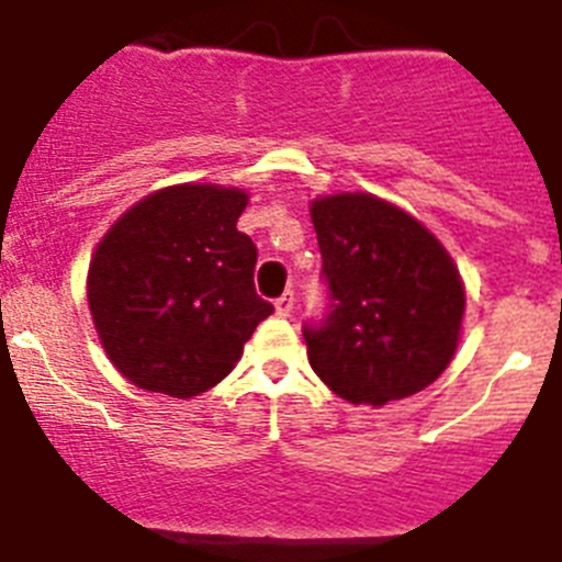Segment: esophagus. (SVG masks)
<instances>
[{
	"label": "esophagus",
	"instance_id": "obj_1",
	"mask_svg": "<svg viewBox=\"0 0 562 562\" xmlns=\"http://www.w3.org/2000/svg\"><path fill=\"white\" fill-rule=\"evenodd\" d=\"M293 304H295V295L284 293L281 299H276V313L278 316H290V313H293Z\"/></svg>",
	"mask_w": 562,
	"mask_h": 562
}]
</instances>
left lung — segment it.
<instances>
[{
  "label": "left lung",
  "mask_w": 562,
  "mask_h": 562,
  "mask_svg": "<svg viewBox=\"0 0 562 562\" xmlns=\"http://www.w3.org/2000/svg\"><path fill=\"white\" fill-rule=\"evenodd\" d=\"M327 316L304 325L310 366L348 403L385 406L424 392L450 366L464 284L438 237L374 194L310 205Z\"/></svg>",
  "instance_id": "8db88e82"
}]
</instances>
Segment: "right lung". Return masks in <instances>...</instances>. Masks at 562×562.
Masks as SVG:
<instances>
[{"mask_svg": "<svg viewBox=\"0 0 562 562\" xmlns=\"http://www.w3.org/2000/svg\"><path fill=\"white\" fill-rule=\"evenodd\" d=\"M240 188L170 186L121 214L89 263L87 299L130 383L196 397L235 368L272 304L255 293L258 249L237 232Z\"/></svg>", "mask_w": 562, "mask_h": 562, "instance_id": "add662e5", "label": "right lung"}]
</instances>
